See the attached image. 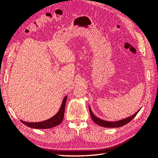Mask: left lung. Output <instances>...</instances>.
<instances>
[{
	"instance_id": "left-lung-1",
	"label": "left lung",
	"mask_w": 158,
	"mask_h": 158,
	"mask_svg": "<svg viewBox=\"0 0 158 158\" xmlns=\"http://www.w3.org/2000/svg\"><path fill=\"white\" fill-rule=\"evenodd\" d=\"M89 113L91 114V117H92L93 121L97 124V125H99V126H102L103 127H106V128H118V127H121L122 126L125 125L126 124L128 123L131 121H132V119L135 117V116L137 114V113L139 112L138 111V112H136L135 114H134L133 115H132L131 117H129L128 118H124L123 120H120V121H114V122H110V121H103L102 120V119H100L99 118H98L97 117H95L93 112L92 111V110H91V108L89 107Z\"/></svg>"
}]
</instances>
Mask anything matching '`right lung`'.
Listing matches in <instances>:
<instances>
[{"label":"right lung","instance_id":"obj_1","mask_svg":"<svg viewBox=\"0 0 158 158\" xmlns=\"http://www.w3.org/2000/svg\"><path fill=\"white\" fill-rule=\"evenodd\" d=\"M66 99H67V96H65L64 98L63 99V103H62L61 107L59 109V112L57 113L54 117H51V118L48 119V120H46L42 122H38V123H28L22 120L20 121L23 124H24V125H26V126L29 127L30 128H37V129L51 128L59 125L63 120Z\"/></svg>","mask_w":158,"mask_h":158}]
</instances>
